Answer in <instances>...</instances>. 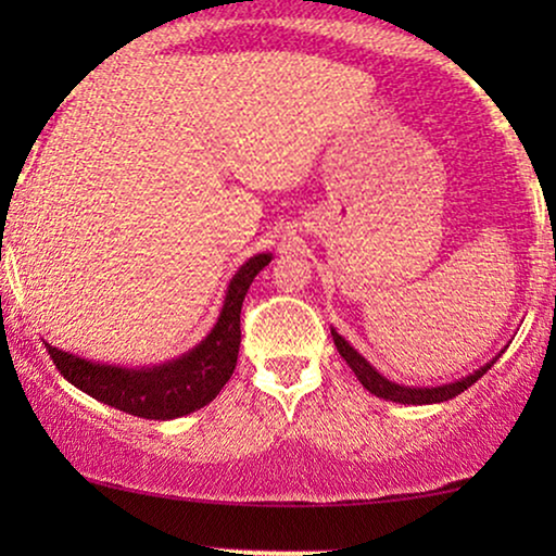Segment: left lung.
Segmentation results:
<instances>
[{
    "label": "left lung",
    "instance_id": "8db88e82",
    "mask_svg": "<svg viewBox=\"0 0 556 556\" xmlns=\"http://www.w3.org/2000/svg\"><path fill=\"white\" fill-rule=\"evenodd\" d=\"M331 337H333V344H337V349H339V354L344 356V362L352 367L356 379H359V382L367 387L371 394H377V397L390 400V402H400V405H432V402H445V400L458 397L463 390H468L470 384L478 382V379H481L498 359L496 356V359H491L485 367L476 369L473 375L463 377V379H458V382L440 384V387H405V384L390 382V379L379 375V371L371 367V364L364 359V356L356 352V349L349 344L344 337H339L333 329H331Z\"/></svg>",
    "mask_w": 556,
    "mask_h": 556
}]
</instances>
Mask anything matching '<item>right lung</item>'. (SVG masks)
Segmentation results:
<instances>
[{
  "label": "right lung",
  "mask_w": 556,
  "mask_h": 556,
  "mask_svg": "<svg viewBox=\"0 0 556 556\" xmlns=\"http://www.w3.org/2000/svg\"><path fill=\"white\" fill-rule=\"evenodd\" d=\"M270 253L253 255L240 265L227 286L217 324L194 349L159 367L126 369L86 362L48 346L60 375L103 405L143 420H174L210 405L232 377L240 352V308L253 278L270 263Z\"/></svg>",
  "instance_id": "right-lung-1"
}]
</instances>
